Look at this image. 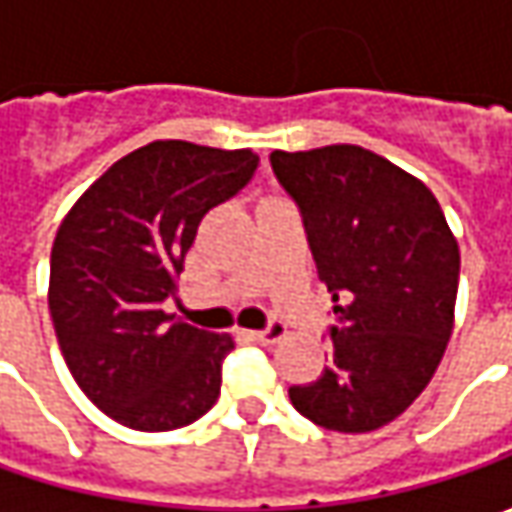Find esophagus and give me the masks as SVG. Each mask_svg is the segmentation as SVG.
Returning <instances> with one entry per match:
<instances>
[{
  "mask_svg": "<svg viewBox=\"0 0 512 512\" xmlns=\"http://www.w3.org/2000/svg\"><path fill=\"white\" fill-rule=\"evenodd\" d=\"M250 336H253L256 342L273 344V342H279V339H285V336H287V327L282 325V322H270V325L262 327V330H253Z\"/></svg>",
  "mask_w": 512,
  "mask_h": 512,
  "instance_id": "34e87169",
  "label": "esophagus"
}]
</instances>
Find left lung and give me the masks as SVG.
I'll use <instances>...</instances> for the list:
<instances>
[{"instance_id": "obj_1", "label": "left lung", "mask_w": 512, "mask_h": 512, "mask_svg": "<svg viewBox=\"0 0 512 512\" xmlns=\"http://www.w3.org/2000/svg\"><path fill=\"white\" fill-rule=\"evenodd\" d=\"M333 293L330 359L293 384V407L325 430L367 433L413 404L453 333L459 245L427 187L359 145L270 153Z\"/></svg>"}]
</instances>
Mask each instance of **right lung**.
<instances>
[{"label":"right lung","instance_id":"1","mask_svg":"<svg viewBox=\"0 0 512 512\" xmlns=\"http://www.w3.org/2000/svg\"><path fill=\"white\" fill-rule=\"evenodd\" d=\"M253 150L150 142L70 207L50 250L48 305L76 384L113 422L159 433L219 399L227 333L165 313L207 210L253 179Z\"/></svg>","mask_w":512,"mask_h":512}]
</instances>
